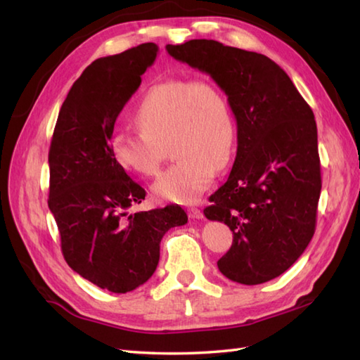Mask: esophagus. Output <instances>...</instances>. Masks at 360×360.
<instances>
[{
  "label": "esophagus",
  "instance_id": "obj_1",
  "mask_svg": "<svg viewBox=\"0 0 360 360\" xmlns=\"http://www.w3.org/2000/svg\"><path fill=\"white\" fill-rule=\"evenodd\" d=\"M188 217H190V218H193V219H202V218H204L202 212H201L200 209H195V207L188 209Z\"/></svg>",
  "mask_w": 360,
  "mask_h": 360
}]
</instances>
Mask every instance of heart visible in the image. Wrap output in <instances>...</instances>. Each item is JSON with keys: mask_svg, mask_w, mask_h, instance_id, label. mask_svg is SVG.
Returning <instances> with one entry per match:
<instances>
[{"mask_svg": "<svg viewBox=\"0 0 360 360\" xmlns=\"http://www.w3.org/2000/svg\"><path fill=\"white\" fill-rule=\"evenodd\" d=\"M139 133L119 131L111 155L127 172L155 176L159 170L158 143L170 136L176 162L159 176L151 190L159 200L198 201L232 156L235 117L227 96L207 79H170L153 85L134 111Z\"/></svg>", "mask_w": 360, "mask_h": 360, "instance_id": "heart-1", "label": "heart"}]
</instances>
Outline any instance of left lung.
<instances>
[{
    "label": "left lung",
    "instance_id": "1",
    "mask_svg": "<svg viewBox=\"0 0 360 360\" xmlns=\"http://www.w3.org/2000/svg\"><path fill=\"white\" fill-rule=\"evenodd\" d=\"M167 52L209 74L236 120V156L204 215L233 232L218 269L259 285L292 266L314 235L322 190L314 112L289 75L263 53L215 40L167 44Z\"/></svg>",
    "mask_w": 360,
    "mask_h": 360
}]
</instances>
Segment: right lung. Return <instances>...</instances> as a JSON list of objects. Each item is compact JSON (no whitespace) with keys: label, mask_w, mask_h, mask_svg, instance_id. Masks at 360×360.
I'll return each instance as SVG.
<instances>
[{"label":"right lung","mask_w":360,"mask_h":360,"mask_svg":"<svg viewBox=\"0 0 360 360\" xmlns=\"http://www.w3.org/2000/svg\"><path fill=\"white\" fill-rule=\"evenodd\" d=\"M158 52L155 43H143L91 63L60 108L49 148L48 204L66 263L116 294L155 274L162 236L188 219L179 205L128 213L145 190L111 155L116 119Z\"/></svg>","instance_id":"add662e5"}]
</instances>
